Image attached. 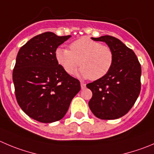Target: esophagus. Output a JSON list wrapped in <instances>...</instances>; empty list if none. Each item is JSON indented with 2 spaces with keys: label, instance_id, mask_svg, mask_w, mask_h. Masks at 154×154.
<instances>
[{
  "label": "esophagus",
  "instance_id": "1",
  "mask_svg": "<svg viewBox=\"0 0 154 154\" xmlns=\"http://www.w3.org/2000/svg\"><path fill=\"white\" fill-rule=\"evenodd\" d=\"M85 87H86L85 83L83 82H81V88H82V89H84Z\"/></svg>",
  "mask_w": 154,
  "mask_h": 154
}]
</instances>
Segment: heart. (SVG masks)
<instances>
[{
    "instance_id": "obj_1",
    "label": "heart",
    "mask_w": 154,
    "mask_h": 154,
    "mask_svg": "<svg viewBox=\"0 0 154 154\" xmlns=\"http://www.w3.org/2000/svg\"><path fill=\"white\" fill-rule=\"evenodd\" d=\"M69 48L70 51L57 48L55 51L57 62L68 74H72L80 64L82 68L76 75L98 80L104 77L112 68L114 54L107 45L83 37L70 44Z\"/></svg>"
}]
</instances>
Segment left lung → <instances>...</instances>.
<instances>
[{"instance_id": "8db88e82", "label": "left lung", "mask_w": 154, "mask_h": 154, "mask_svg": "<svg viewBox=\"0 0 154 154\" xmlns=\"http://www.w3.org/2000/svg\"><path fill=\"white\" fill-rule=\"evenodd\" d=\"M103 42L112 50L114 61L109 72L100 79L87 84L92 91L88 106L100 119L123 116L135 103L140 91V64L132 50L110 35L91 38Z\"/></svg>"}]
</instances>
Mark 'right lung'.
Masks as SVG:
<instances>
[{"instance_id": "1", "label": "right lung", "mask_w": 154, "mask_h": 154, "mask_svg": "<svg viewBox=\"0 0 154 154\" xmlns=\"http://www.w3.org/2000/svg\"><path fill=\"white\" fill-rule=\"evenodd\" d=\"M70 37L45 32L30 39L17 54L13 72L17 103L38 122L60 120L81 89L79 81L66 72L55 58L57 48Z\"/></svg>"}]
</instances>
